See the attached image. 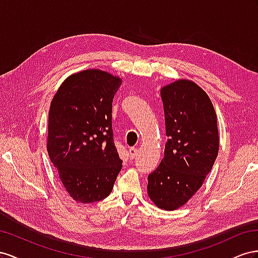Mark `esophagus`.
<instances>
[{
	"label": "esophagus",
	"mask_w": 258,
	"mask_h": 258,
	"mask_svg": "<svg viewBox=\"0 0 258 258\" xmlns=\"http://www.w3.org/2000/svg\"><path fill=\"white\" fill-rule=\"evenodd\" d=\"M128 154H130L131 159H134L137 156V149L136 148H131L128 150Z\"/></svg>",
	"instance_id": "esophagus-1"
}]
</instances>
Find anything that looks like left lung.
Returning <instances> with one entry per match:
<instances>
[{
    "mask_svg": "<svg viewBox=\"0 0 258 258\" xmlns=\"http://www.w3.org/2000/svg\"><path fill=\"white\" fill-rule=\"evenodd\" d=\"M165 132L164 157L148 176V196L158 208L186 204L217 158V116L208 94L192 81L177 80L161 88Z\"/></svg>",
    "mask_w": 258,
    "mask_h": 258,
    "instance_id": "left-lung-1",
    "label": "left lung"
}]
</instances>
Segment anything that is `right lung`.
Returning a JSON list of instances; mask_svg holds the SVG:
<instances>
[{
	"instance_id": "obj_1",
	"label": "right lung",
	"mask_w": 258,
	"mask_h": 258,
	"mask_svg": "<svg viewBox=\"0 0 258 258\" xmlns=\"http://www.w3.org/2000/svg\"><path fill=\"white\" fill-rule=\"evenodd\" d=\"M121 83L108 72L83 70L66 79L50 102L47 152L66 191L79 203L107 198L122 168L111 123Z\"/></svg>"
}]
</instances>
